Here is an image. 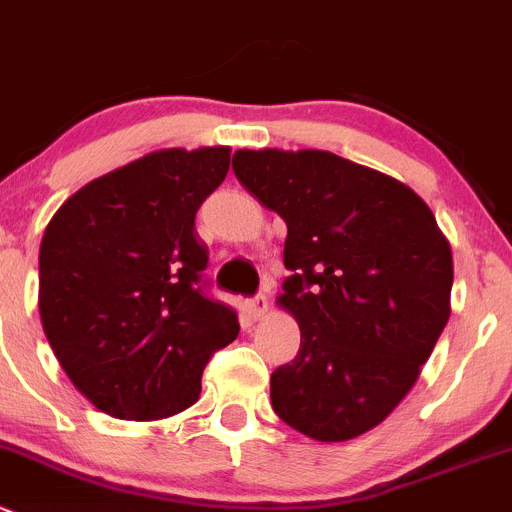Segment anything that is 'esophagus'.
I'll return each mask as SVG.
<instances>
[{"label":"esophagus","mask_w":512,"mask_h":512,"mask_svg":"<svg viewBox=\"0 0 512 512\" xmlns=\"http://www.w3.org/2000/svg\"><path fill=\"white\" fill-rule=\"evenodd\" d=\"M246 310H249V315L254 320H261V318H266V313H268V298L263 293H258L256 298H251L249 303H246Z\"/></svg>","instance_id":"1"}]
</instances>
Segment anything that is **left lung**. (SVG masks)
Segmentation results:
<instances>
[{
    "label": "left lung",
    "mask_w": 512,
    "mask_h": 512,
    "mask_svg": "<svg viewBox=\"0 0 512 512\" xmlns=\"http://www.w3.org/2000/svg\"><path fill=\"white\" fill-rule=\"evenodd\" d=\"M234 175L288 226L278 305L300 325L273 412L315 441L382 424L451 315L453 258L424 199L325 150H236Z\"/></svg>",
    "instance_id": "left-lung-1"
}]
</instances>
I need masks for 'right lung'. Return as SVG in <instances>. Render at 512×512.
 <instances>
[{
    "label": "right lung",
    "mask_w": 512,
    "mask_h": 512,
    "mask_svg": "<svg viewBox=\"0 0 512 512\" xmlns=\"http://www.w3.org/2000/svg\"><path fill=\"white\" fill-rule=\"evenodd\" d=\"M229 162V147L150 152L78 189L46 226L41 325L100 412L152 421L192 407L209 357L239 335L234 310L204 293L194 229Z\"/></svg>",
    "instance_id": "obj_1"
}]
</instances>
